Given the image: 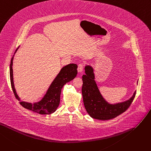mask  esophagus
Masks as SVG:
<instances>
[{
    "label": "esophagus",
    "instance_id": "34e87169",
    "mask_svg": "<svg viewBox=\"0 0 151 151\" xmlns=\"http://www.w3.org/2000/svg\"><path fill=\"white\" fill-rule=\"evenodd\" d=\"M84 64L82 63H80L78 64V71L79 72H82L83 71L84 69Z\"/></svg>",
    "mask_w": 151,
    "mask_h": 151
}]
</instances>
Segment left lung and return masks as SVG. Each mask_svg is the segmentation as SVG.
<instances>
[{"label": "left lung", "mask_w": 151, "mask_h": 151, "mask_svg": "<svg viewBox=\"0 0 151 151\" xmlns=\"http://www.w3.org/2000/svg\"><path fill=\"white\" fill-rule=\"evenodd\" d=\"M85 73L86 75L83 76L82 94L84 107L90 116L100 120L110 119L123 114L130 107L135 96L136 92L127 101L110 104L105 101L99 91L94 80L92 68L86 66Z\"/></svg>", "instance_id": "obj_1"}]
</instances>
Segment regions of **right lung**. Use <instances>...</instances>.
<instances>
[{"instance_id": "right-lung-1", "label": "right lung", "mask_w": 151, "mask_h": 151, "mask_svg": "<svg viewBox=\"0 0 151 151\" xmlns=\"http://www.w3.org/2000/svg\"><path fill=\"white\" fill-rule=\"evenodd\" d=\"M17 49L16 50V52ZM13 59V57L12 58L9 66L10 81H11L12 88L15 97L19 99V96L16 92L13 82L12 67ZM77 68L78 65L75 64H70L64 67L55 78L52 84L50 85L46 94L41 101L33 104L24 101H20V104L25 109L40 114L46 115L53 113L59 106L60 103V95H61L62 88L67 83L72 81L76 77L78 73Z\"/></svg>"}]
</instances>
